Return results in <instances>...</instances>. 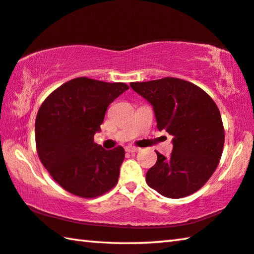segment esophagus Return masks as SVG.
Instances as JSON below:
<instances>
[{"mask_svg":"<svg viewBox=\"0 0 254 254\" xmlns=\"http://www.w3.org/2000/svg\"><path fill=\"white\" fill-rule=\"evenodd\" d=\"M126 150L127 151V153H137V151L140 150V148H139V147H135V146H127Z\"/></svg>","mask_w":254,"mask_h":254,"instance_id":"34e87169","label":"esophagus"}]
</instances>
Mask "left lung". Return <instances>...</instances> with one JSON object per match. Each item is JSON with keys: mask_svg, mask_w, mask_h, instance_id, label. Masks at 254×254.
<instances>
[{"mask_svg": "<svg viewBox=\"0 0 254 254\" xmlns=\"http://www.w3.org/2000/svg\"><path fill=\"white\" fill-rule=\"evenodd\" d=\"M130 86L153 105L158 130L173 135V150L146 173V183L161 195L181 198L207 183L220 161L225 128L218 106L205 91L176 77L132 82Z\"/></svg>", "mask_w": 254, "mask_h": 254, "instance_id": "left-lung-1", "label": "left lung"}]
</instances>
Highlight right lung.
I'll use <instances>...</instances> for the list:
<instances>
[{
  "label": "right lung",
  "mask_w": 254,
  "mask_h": 254,
  "mask_svg": "<svg viewBox=\"0 0 254 254\" xmlns=\"http://www.w3.org/2000/svg\"><path fill=\"white\" fill-rule=\"evenodd\" d=\"M128 89L126 83L70 79L49 94L37 112L35 142L40 161L60 187L83 198L116 186L126 151L93 142L107 107Z\"/></svg>",
  "instance_id": "1"
}]
</instances>
